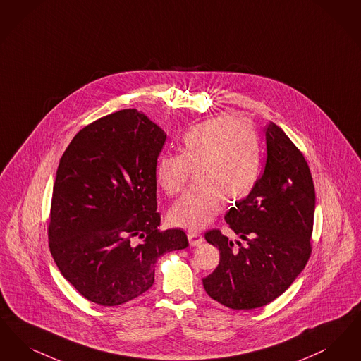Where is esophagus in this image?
Segmentation results:
<instances>
[{
	"label": "esophagus",
	"mask_w": 361,
	"mask_h": 361,
	"mask_svg": "<svg viewBox=\"0 0 361 361\" xmlns=\"http://www.w3.org/2000/svg\"><path fill=\"white\" fill-rule=\"evenodd\" d=\"M188 238L191 247H198L204 243V237L200 233H197V232H192V231H188Z\"/></svg>",
	"instance_id": "34e87169"
}]
</instances>
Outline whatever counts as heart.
<instances>
[{
	"instance_id": "heart-1",
	"label": "heart",
	"mask_w": 361,
	"mask_h": 361,
	"mask_svg": "<svg viewBox=\"0 0 361 361\" xmlns=\"http://www.w3.org/2000/svg\"><path fill=\"white\" fill-rule=\"evenodd\" d=\"M179 154H163L155 180L169 195L182 191L192 170L194 185L175 202L169 217L190 231L204 229L220 202L232 204L251 192L260 173L262 147L250 120L221 116L188 128Z\"/></svg>"
}]
</instances>
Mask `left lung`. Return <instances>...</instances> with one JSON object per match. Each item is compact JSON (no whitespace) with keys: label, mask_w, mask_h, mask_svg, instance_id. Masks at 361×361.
I'll return each mask as SVG.
<instances>
[{"label":"left lung","mask_w":361,"mask_h":361,"mask_svg":"<svg viewBox=\"0 0 361 361\" xmlns=\"http://www.w3.org/2000/svg\"><path fill=\"white\" fill-rule=\"evenodd\" d=\"M264 171L225 221L243 247L220 231L204 238L220 251V264L202 279L210 298L233 310L262 307L297 279L312 252L315 191L310 169L282 128L269 123Z\"/></svg>","instance_id":"left-lung-1"}]
</instances>
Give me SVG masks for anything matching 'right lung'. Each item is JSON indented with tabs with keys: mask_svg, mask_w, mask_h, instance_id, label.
<instances>
[{
	"mask_svg": "<svg viewBox=\"0 0 361 361\" xmlns=\"http://www.w3.org/2000/svg\"><path fill=\"white\" fill-rule=\"evenodd\" d=\"M166 137L144 113L120 110L79 130L59 161L49 251L97 305L137 298L154 284L157 259L188 247L182 229H157L155 164Z\"/></svg>",
	"mask_w": 361,
	"mask_h": 361,
	"instance_id": "obj_1",
	"label": "right lung"
}]
</instances>
